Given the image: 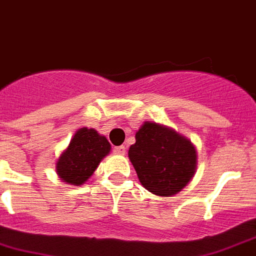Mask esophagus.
<instances>
[{"mask_svg": "<svg viewBox=\"0 0 256 256\" xmlns=\"http://www.w3.org/2000/svg\"><path fill=\"white\" fill-rule=\"evenodd\" d=\"M126 148L123 146V145H122V146L114 148V153H115V154H120V156H124V154H126Z\"/></svg>", "mask_w": 256, "mask_h": 256, "instance_id": "obj_1", "label": "esophagus"}]
</instances>
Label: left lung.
<instances>
[{
	"label": "left lung",
	"instance_id": "left-lung-1",
	"mask_svg": "<svg viewBox=\"0 0 256 256\" xmlns=\"http://www.w3.org/2000/svg\"><path fill=\"white\" fill-rule=\"evenodd\" d=\"M128 157L138 180L157 196L178 194L196 171L198 153L194 144L174 130L145 122L136 132Z\"/></svg>",
	"mask_w": 256,
	"mask_h": 256
}]
</instances>
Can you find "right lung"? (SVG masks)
<instances>
[{
    "mask_svg": "<svg viewBox=\"0 0 256 256\" xmlns=\"http://www.w3.org/2000/svg\"><path fill=\"white\" fill-rule=\"evenodd\" d=\"M110 150L111 145L104 136L92 128H81L57 160V175L68 184H84Z\"/></svg>",
    "mask_w": 256,
    "mask_h": 256,
    "instance_id": "obj_1",
    "label": "right lung"
}]
</instances>
